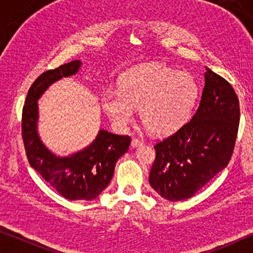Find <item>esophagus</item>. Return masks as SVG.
I'll return each instance as SVG.
<instances>
[{"instance_id": "34e87169", "label": "esophagus", "mask_w": 253, "mask_h": 253, "mask_svg": "<svg viewBox=\"0 0 253 253\" xmlns=\"http://www.w3.org/2000/svg\"><path fill=\"white\" fill-rule=\"evenodd\" d=\"M140 145H143V141L137 139V138H132V140H131V146L138 147V146H140Z\"/></svg>"}]
</instances>
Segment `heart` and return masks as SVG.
<instances>
[{
	"label": "heart",
	"mask_w": 253,
	"mask_h": 253,
	"mask_svg": "<svg viewBox=\"0 0 253 253\" xmlns=\"http://www.w3.org/2000/svg\"><path fill=\"white\" fill-rule=\"evenodd\" d=\"M199 95L200 87L192 75L148 63L124 72L119 91L102 93L101 107L119 127L132 122L134 109H139L141 123L151 133L168 136L188 121Z\"/></svg>",
	"instance_id": "heart-1"
}]
</instances>
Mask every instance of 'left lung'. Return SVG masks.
Masks as SVG:
<instances>
[{"label": "left lung", "instance_id": "1", "mask_svg": "<svg viewBox=\"0 0 253 253\" xmlns=\"http://www.w3.org/2000/svg\"><path fill=\"white\" fill-rule=\"evenodd\" d=\"M240 101L226 79L206 68L205 86L191 121L155 145L150 184L162 198H191L233 155L240 124Z\"/></svg>", "mask_w": 253, "mask_h": 253}]
</instances>
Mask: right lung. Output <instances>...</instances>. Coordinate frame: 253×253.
<instances>
[{
	"mask_svg": "<svg viewBox=\"0 0 253 253\" xmlns=\"http://www.w3.org/2000/svg\"><path fill=\"white\" fill-rule=\"evenodd\" d=\"M82 62L75 60L40 75L29 89L22 115V136L27 160L46 182L69 200H93L112 181L119 159L129 150L131 138L100 130L87 147L69 157H57L38 133V100L56 81L76 75Z\"/></svg>",
	"mask_w": 253,
	"mask_h": 253,
	"instance_id": "right-lung-1",
	"label": "right lung"
}]
</instances>
